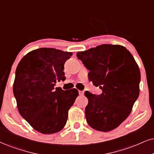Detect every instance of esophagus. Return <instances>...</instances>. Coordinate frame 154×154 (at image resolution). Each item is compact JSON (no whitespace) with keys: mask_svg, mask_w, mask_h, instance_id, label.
Listing matches in <instances>:
<instances>
[{"mask_svg":"<svg viewBox=\"0 0 154 154\" xmlns=\"http://www.w3.org/2000/svg\"><path fill=\"white\" fill-rule=\"evenodd\" d=\"M79 94L80 96H83L84 94V91H79Z\"/></svg>","mask_w":154,"mask_h":154,"instance_id":"obj_1","label":"esophagus"}]
</instances>
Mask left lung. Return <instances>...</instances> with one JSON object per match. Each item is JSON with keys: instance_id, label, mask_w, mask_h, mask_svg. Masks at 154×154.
<instances>
[{"instance_id": "left-lung-1", "label": "left lung", "mask_w": 154, "mask_h": 154, "mask_svg": "<svg viewBox=\"0 0 154 154\" xmlns=\"http://www.w3.org/2000/svg\"><path fill=\"white\" fill-rule=\"evenodd\" d=\"M89 70L88 79L102 90L100 95L85 92L88 103L87 123L94 129L107 132L128 118L139 96L141 73L135 59L125 47L103 44L78 52Z\"/></svg>"}]
</instances>
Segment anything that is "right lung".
Wrapping results in <instances>:
<instances>
[{
    "mask_svg": "<svg viewBox=\"0 0 154 154\" xmlns=\"http://www.w3.org/2000/svg\"><path fill=\"white\" fill-rule=\"evenodd\" d=\"M71 56V52L41 48L26 54L17 66L13 94L18 111L40 133L62 130L68 110L79 96L75 88H54L56 82L66 79L64 63Z\"/></svg>",
    "mask_w": 154,
    "mask_h": 154,
    "instance_id": "right-lung-1",
    "label": "right lung"
}]
</instances>
